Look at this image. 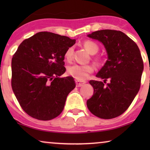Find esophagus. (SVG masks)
<instances>
[{
    "label": "esophagus",
    "mask_w": 150,
    "mask_h": 150,
    "mask_svg": "<svg viewBox=\"0 0 150 150\" xmlns=\"http://www.w3.org/2000/svg\"><path fill=\"white\" fill-rule=\"evenodd\" d=\"M85 83H86L85 81H78V80L76 81V85L77 87H82V86H83Z\"/></svg>",
    "instance_id": "1"
}]
</instances>
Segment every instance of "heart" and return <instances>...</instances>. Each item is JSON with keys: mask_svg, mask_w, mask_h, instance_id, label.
Masks as SVG:
<instances>
[{"mask_svg": "<svg viewBox=\"0 0 150 150\" xmlns=\"http://www.w3.org/2000/svg\"><path fill=\"white\" fill-rule=\"evenodd\" d=\"M83 46L91 54H96L99 50L98 44L94 42L87 40L83 42ZM74 48L73 46H69L64 53L65 59L67 61H71L73 59ZM99 60V59H97ZM94 71V67L92 65H79L74 64L67 67V74L77 79L78 81H83L87 79L90 74Z\"/></svg>", "mask_w": 150, "mask_h": 150, "instance_id": "obj_1", "label": "heart"}]
</instances>
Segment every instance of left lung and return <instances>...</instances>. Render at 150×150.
Here are the masks:
<instances>
[{
    "label": "left lung",
    "mask_w": 150,
    "mask_h": 150,
    "mask_svg": "<svg viewBox=\"0 0 150 150\" xmlns=\"http://www.w3.org/2000/svg\"><path fill=\"white\" fill-rule=\"evenodd\" d=\"M88 37L104 45L108 60L96 75L104 82L89 81L94 93L87 101V108L100 118L117 117L128 109L140 89L143 70L140 50L134 41L120 30H97Z\"/></svg>",
    "instance_id": "1"
}]
</instances>
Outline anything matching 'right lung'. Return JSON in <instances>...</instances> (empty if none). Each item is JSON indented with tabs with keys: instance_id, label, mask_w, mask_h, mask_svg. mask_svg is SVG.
I'll list each match as a JSON object with an SVG mask.
<instances>
[{
	"instance_id": "right-lung-1",
	"label": "right lung",
	"mask_w": 150,
	"mask_h": 150,
	"mask_svg": "<svg viewBox=\"0 0 150 150\" xmlns=\"http://www.w3.org/2000/svg\"><path fill=\"white\" fill-rule=\"evenodd\" d=\"M76 40L50 32H40L22 42L11 60V87L26 113L39 120H52L61 113L73 77L65 72L64 53Z\"/></svg>"
}]
</instances>
